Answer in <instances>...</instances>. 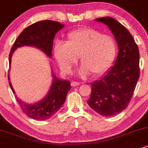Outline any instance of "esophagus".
Returning <instances> with one entry per match:
<instances>
[{
	"label": "esophagus",
	"mask_w": 148,
	"mask_h": 148,
	"mask_svg": "<svg viewBox=\"0 0 148 148\" xmlns=\"http://www.w3.org/2000/svg\"><path fill=\"white\" fill-rule=\"evenodd\" d=\"M80 83L76 82V81H72L71 82V86H79Z\"/></svg>",
	"instance_id": "obj_1"
}]
</instances>
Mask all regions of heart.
I'll use <instances>...</instances> for the list:
<instances>
[{
    "label": "heart",
    "mask_w": 148,
    "mask_h": 148,
    "mask_svg": "<svg viewBox=\"0 0 148 148\" xmlns=\"http://www.w3.org/2000/svg\"><path fill=\"white\" fill-rule=\"evenodd\" d=\"M54 54L62 70L70 73L80 56L83 63L81 75L91 73L94 76L105 74L113 64L117 54L115 39L91 27L72 31L64 43H55Z\"/></svg>",
    "instance_id": "1"
}]
</instances>
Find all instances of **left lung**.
I'll return each instance as SVG.
<instances>
[{"instance_id": "left-lung-1", "label": "left lung", "mask_w": 148, "mask_h": 148, "mask_svg": "<svg viewBox=\"0 0 148 148\" xmlns=\"http://www.w3.org/2000/svg\"><path fill=\"white\" fill-rule=\"evenodd\" d=\"M109 27L117 41L119 54L114 65L102 78L91 84L88 105L102 116H112L129 105L140 77V52L129 30L112 17L95 19Z\"/></svg>"}]
</instances>
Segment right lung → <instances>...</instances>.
<instances>
[{"mask_svg": "<svg viewBox=\"0 0 148 148\" xmlns=\"http://www.w3.org/2000/svg\"><path fill=\"white\" fill-rule=\"evenodd\" d=\"M64 25L52 20H43L36 22L25 28L15 40L9 54V64H11L12 57L14 51L21 46H34L41 50L46 55L51 57L53 40L56 33ZM53 82L47 95L35 104H27L16 99L22 111L31 119L35 120L44 121L52 117L60 110L66 99L67 94L71 88L70 81L60 80L52 73ZM10 80L8 75V81ZM14 94V90L12 84L8 81Z\"/></svg>", "mask_w": 148, "mask_h": 148, "instance_id": "1", "label": "right lung"}]
</instances>
